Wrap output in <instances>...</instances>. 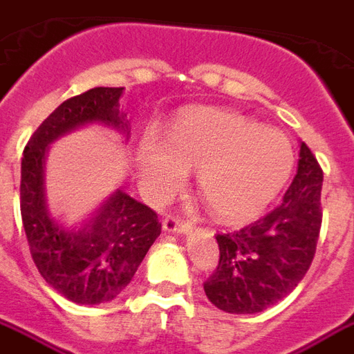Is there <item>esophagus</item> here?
<instances>
[{
    "label": "esophagus",
    "mask_w": 354,
    "mask_h": 354,
    "mask_svg": "<svg viewBox=\"0 0 354 354\" xmlns=\"http://www.w3.org/2000/svg\"><path fill=\"white\" fill-rule=\"evenodd\" d=\"M191 225L185 223L183 219L176 217V215H167L165 219H163V230L165 232H174V234H185L189 232Z\"/></svg>",
    "instance_id": "obj_1"
}]
</instances>
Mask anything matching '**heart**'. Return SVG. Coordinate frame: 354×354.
Instances as JSON below:
<instances>
[{
	"mask_svg": "<svg viewBox=\"0 0 354 354\" xmlns=\"http://www.w3.org/2000/svg\"><path fill=\"white\" fill-rule=\"evenodd\" d=\"M293 161L284 133L213 107L185 113L172 124L167 142L147 139L139 148L141 176L153 195L171 196L187 171L196 169L198 193L225 221L263 212L288 182Z\"/></svg>",
	"mask_w": 354,
	"mask_h": 354,
	"instance_id": "obj_1",
	"label": "heart"
}]
</instances>
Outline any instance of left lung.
I'll use <instances>...</instances> for the list:
<instances>
[{
	"mask_svg": "<svg viewBox=\"0 0 354 354\" xmlns=\"http://www.w3.org/2000/svg\"><path fill=\"white\" fill-rule=\"evenodd\" d=\"M323 171L304 142L299 169L273 212L241 230L217 234L219 263L204 282L228 314H256L290 295L312 266L319 239Z\"/></svg>",
	"mask_w": 354,
	"mask_h": 354,
	"instance_id": "left-lung-1",
	"label": "left lung"
}]
</instances>
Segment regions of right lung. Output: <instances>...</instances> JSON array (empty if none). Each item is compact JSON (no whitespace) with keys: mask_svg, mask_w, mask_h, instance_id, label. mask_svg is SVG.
Listing matches in <instances>:
<instances>
[{"mask_svg":"<svg viewBox=\"0 0 354 354\" xmlns=\"http://www.w3.org/2000/svg\"><path fill=\"white\" fill-rule=\"evenodd\" d=\"M124 87H94L64 100L27 141L21 158L20 212L29 250L42 279L77 304L113 301L133 279L137 267L161 234L158 213L117 191L80 230H64L50 217L44 198L48 145L85 124L122 129L118 111Z\"/></svg>","mask_w":354,"mask_h":354,"instance_id":"right-lung-1","label":"right lung"}]
</instances>
